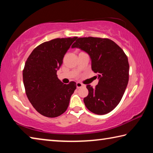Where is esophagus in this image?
Masks as SVG:
<instances>
[{"label":"esophagus","mask_w":153,"mask_h":153,"mask_svg":"<svg viewBox=\"0 0 153 153\" xmlns=\"http://www.w3.org/2000/svg\"><path fill=\"white\" fill-rule=\"evenodd\" d=\"M76 86H77V88H81V87L83 86V84L80 82H77L76 83Z\"/></svg>","instance_id":"34e87169"}]
</instances>
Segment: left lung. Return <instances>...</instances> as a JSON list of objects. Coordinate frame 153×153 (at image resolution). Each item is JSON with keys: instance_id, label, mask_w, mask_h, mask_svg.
Wrapping results in <instances>:
<instances>
[{"instance_id": "1", "label": "left lung", "mask_w": 153, "mask_h": 153, "mask_svg": "<svg viewBox=\"0 0 153 153\" xmlns=\"http://www.w3.org/2000/svg\"><path fill=\"white\" fill-rule=\"evenodd\" d=\"M72 48H79L88 54L92 69L99 79L94 88L87 85L88 95L84 98L90 111L105 115L117 107L125 92L129 80L128 56L117 44L108 38H77Z\"/></svg>"}]
</instances>
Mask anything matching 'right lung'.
<instances>
[{
  "label": "right lung",
  "mask_w": 153,
  "mask_h": 153,
  "mask_svg": "<svg viewBox=\"0 0 153 153\" xmlns=\"http://www.w3.org/2000/svg\"><path fill=\"white\" fill-rule=\"evenodd\" d=\"M77 37L55 38L38 45L28 56L23 70L25 93L33 108L45 117L65 112L76 83L64 84L56 71L67 51Z\"/></svg>",
  "instance_id": "right-lung-1"
}]
</instances>
